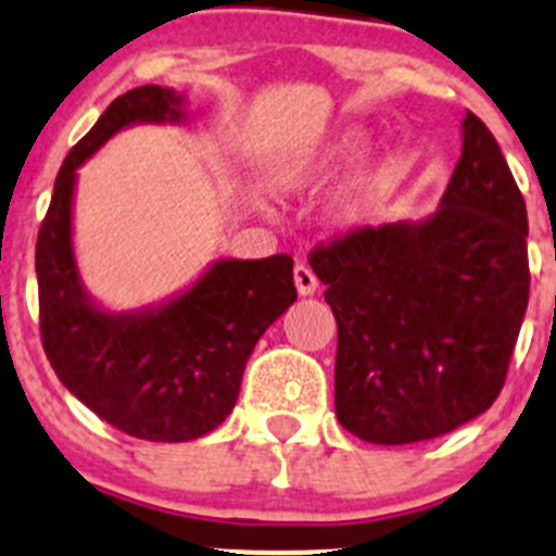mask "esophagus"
Instances as JSON below:
<instances>
[{
    "mask_svg": "<svg viewBox=\"0 0 556 556\" xmlns=\"http://www.w3.org/2000/svg\"><path fill=\"white\" fill-rule=\"evenodd\" d=\"M293 282H295V290H299V295H314L317 293V277H314L312 268L306 266H295L293 268Z\"/></svg>",
    "mask_w": 556,
    "mask_h": 556,
    "instance_id": "34e87169",
    "label": "esophagus"
}]
</instances>
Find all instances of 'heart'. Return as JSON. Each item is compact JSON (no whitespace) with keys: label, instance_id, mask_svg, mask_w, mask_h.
I'll use <instances>...</instances> for the list:
<instances>
[{"label":"heart","instance_id":"obj_1","mask_svg":"<svg viewBox=\"0 0 556 556\" xmlns=\"http://www.w3.org/2000/svg\"><path fill=\"white\" fill-rule=\"evenodd\" d=\"M366 150L368 134L357 126L344 128L339 137L319 148L309 161L285 172L279 182L288 190H309V193L312 190H325L339 182L363 159ZM392 188H395V161L384 159L363 172L346 188L339 206H336V223L346 231H361V228L374 226L390 204Z\"/></svg>","mask_w":556,"mask_h":556}]
</instances>
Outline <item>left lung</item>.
I'll use <instances>...</instances> for the list:
<instances>
[{
	"mask_svg": "<svg viewBox=\"0 0 556 556\" xmlns=\"http://www.w3.org/2000/svg\"><path fill=\"white\" fill-rule=\"evenodd\" d=\"M463 153L422 220L314 250L339 325L336 417L368 444L439 439L495 403L527 312V210L490 128L468 112Z\"/></svg>",
	"mask_w": 556,
	"mask_h": 556,
	"instance_id": "left-lung-1",
	"label": "left lung"
}]
</instances>
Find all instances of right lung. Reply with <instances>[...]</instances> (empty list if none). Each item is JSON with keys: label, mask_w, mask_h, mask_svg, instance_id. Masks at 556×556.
Returning <instances> with one entry per match:
<instances>
[{"label": "right lung", "mask_w": 556, "mask_h": 556, "mask_svg": "<svg viewBox=\"0 0 556 556\" xmlns=\"http://www.w3.org/2000/svg\"><path fill=\"white\" fill-rule=\"evenodd\" d=\"M188 121L185 93H123L70 150L37 237L39 328L55 377L112 428L179 444L233 412L257 339L295 304L293 257H220L159 304L115 312L83 285L75 255L77 172L123 128Z\"/></svg>", "instance_id": "obj_1"}]
</instances>
